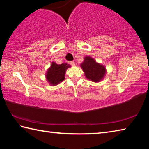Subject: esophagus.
I'll return each instance as SVG.
<instances>
[{
    "mask_svg": "<svg viewBox=\"0 0 149 149\" xmlns=\"http://www.w3.org/2000/svg\"><path fill=\"white\" fill-rule=\"evenodd\" d=\"M70 65H71L72 66H75V62H74V61H70Z\"/></svg>",
    "mask_w": 149,
    "mask_h": 149,
    "instance_id": "obj_1",
    "label": "esophagus"
}]
</instances>
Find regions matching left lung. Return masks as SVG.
I'll use <instances>...</instances> for the list:
<instances>
[{"mask_svg": "<svg viewBox=\"0 0 149 149\" xmlns=\"http://www.w3.org/2000/svg\"><path fill=\"white\" fill-rule=\"evenodd\" d=\"M81 66L84 72L85 76L93 82L100 81L106 74L105 67L97 63L92 58L89 56L84 58V61L81 63Z\"/></svg>", "mask_w": 149, "mask_h": 149, "instance_id": "1", "label": "left lung"}]
</instances>
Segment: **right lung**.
I'll return each instance as SVG.
<instances>
[{
    "label": "right lung",
    "instance_id": "right-lung-1",
    "mask_svg": "<svg viewBox=\"0 0 149 149\" xmlns=\"http://www.w3.org/2000/svg\"><path fill=\"white\" fill-rule=\"evenodd\" d=\"M69 67H70V65L67 63L58 65L55 62H52L46 75L47 81L54 86L61 83L65 79L66 70Z\"/></svg>",
    "mask_w": 149,
    "mask_h": 149
}]
</instances>
